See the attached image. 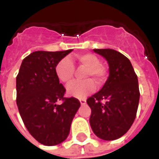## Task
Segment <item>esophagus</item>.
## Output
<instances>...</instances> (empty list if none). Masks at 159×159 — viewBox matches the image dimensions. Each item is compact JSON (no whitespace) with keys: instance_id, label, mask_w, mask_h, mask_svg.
Instances as JSON below:
<instances>
[{"instance_id":"obj_1","label":"esophagus","mask_w":159,"mask_h":159,"mask_svg":"<svg viewBox=\"0 0 159 159\" xmlns=\"http://www.w3.org/2000/svg\"><path fill=\"white\" fill-rule=\"evenodd\" d=\"M80 103H81V105H85L86 104V99H84V98H83V99H80Z\"/></svg>"}]
</instances>
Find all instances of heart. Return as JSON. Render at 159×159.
Wrapping results in <instances>:
<instances>
[{"instance_id": "obj_1", "label": "heart", "mask_w": 159, "mask_h": 159, "mask_svg": "<svg viewBox=\"0 0 159 159\" xmlns=\"http://www.w3.org/2000/svg\"><path fill=\"white\" fill-rule=\"evenodd\" d=\"M76 59L80 66L86 67L83 77L89 78L82 81H74L67 86V93L77 98L86 96L95 89L94 80L98 84H101L107 78V70L100 65V59L93 53H81L76 55ZM75 73V66L69 58L60 59L55 66V74L58 79L64 83H70ZM91 78V80L89 78Z\"/></svg>"}]
</instances>
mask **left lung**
Wrapping results in <instances>:
<instances>
[{
    "label": "left lung",
    "mask_w": 159,
    "mask_h": 159,
    "mask_svg": "<svg viewBox=\"0 0 159 159\" xmlns=\"http://www.w3.org/2000/svg\"><path fill=\"white\" fill-rule=\"evenodd\" d=\"M109 64V77L101 89L89 97L90 126L105 140L122 137L136 117L140 100L137 75L129 59L113 49H93ZM102 101H105L104 103Z\"/></svg>",
    "instance_id": "8db88e82"
}]
</instances>
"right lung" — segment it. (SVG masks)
<instances>
[{
	"mask_svg": "<svg viewBox=\"0 0 159 159\" xmlns=\"http://www.w3.org/2000/svg\"><path fill=\"white\" fill-rule=\"evenodd\" d=\"M72 51L31 52L23 60L16 77V102L26 129L45 146L61 143L69 135L79 100L65 97L66 89L55 74L60 59Z\"/></svg>",
	"mask_w": 159,
	"mask_h": 159,
	"instance_id": "right-lung-1",
	"label": "right lung"
}]
</instances>
